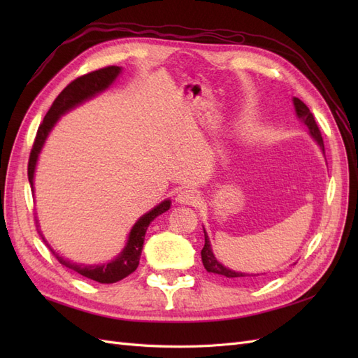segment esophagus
<instances>
[{
	"label": "esophagus",
	"instance_id": "1",
	"mask_svg": "<svg viewBox=\"0 0 358 358\" xmlns=\"http://www.w3.org/2000/svg\"><path fill=\"white\" fill-rule=\"evenodd\" d=\"M176 201L180 204H197L199 203V194L191 188H183L178 192Z\"/></svg>",
	"mask_w": 358,
	"mask_h": 358
}]
</instances>
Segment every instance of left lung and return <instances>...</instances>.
Here are the masks:
<instances>
[{"mask_svg": "<svg viewBox=\"0 0 358 358\" xmlns=\"http://www.w3.org/2000/svg\"><path fill=\"white\" fill-rule=\"evenodd\" d=\"M294 107H296L297 116L301 119L303 122L306 124V127L309 128L312 137L317 140L318 145L324 150V142H322L321 131H320L315 117H313L312 112L309 110V107L305 103H303L301 100H299V99H294ZM201 259H203L204 268L208 270V272H210V273H216V275H221V276L230 278V279H245L248 276H251V275H246V273L233 272V270L224 267L220 262H216V258H215V255L212 252V248H210V243H209V239H208V236H206V233H204V246L201 249Z\"/></svg>", "mask_w": 358, "mask_h": 358, "instance_id": "obj_1", "label": "left lung"}]
</instances>
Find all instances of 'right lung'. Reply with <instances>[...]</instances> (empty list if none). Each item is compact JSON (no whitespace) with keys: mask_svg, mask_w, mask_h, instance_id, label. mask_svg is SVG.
<instances>
[{"mask_svg":"<svg viewBox=\"0 0 358 358\" xmlns=\"http://www.w3.org/2000/svg\"><path fill=\"white\" fill-rule=\"evenodd\" d=\"M119 73H121V69L115 66L95 70L88 74L80 76L78 79H74L61 91V94L57 96L55 101L52 103L50 109L48 110L45 119H43V122L40 124L34 138V143H32V149L28 159V180L31 183V187H32V179H34V170H36L40 150L43 145H45V140L50 133L52 127L57 124L59 116L66 113L67 110L73 109L74 106H78L82 101L91 99V96H94L95 94L109 88V85L116 79V76ZM169 209H170V200H164L161 204H158L157 208L143 215L133 227L131 233H129L128 243L124 248V251L117 255L116 259H113V262L107 264H101V266L76 264V263L67 262V259H64L62 257L55 254V251H52V249L50 251L57 257V259L62 266L74 270V272H78L85 278L92 279L95 282H100V284L117 282V280L131 275L137 268L140 254H142V249H143L145 234L149 224L152 222L158 215L164 213Z\"/></svg>","mask_w":358,"mask_h":358,"instance_id":"right-lung-1","label":"right lung"}]
</instances>
